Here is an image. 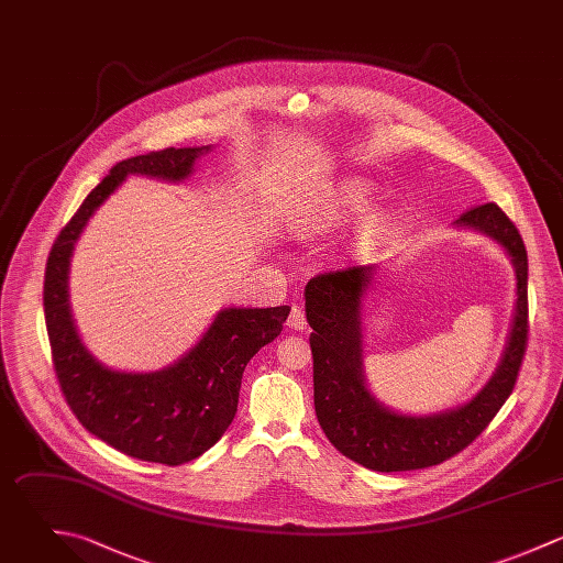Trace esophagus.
<instances>
[{
    "label": "esophagus",
    "instance_id": "esophagus-1",
    "mask_svg": "<svg viewBox=\"0 0 563 563\" xmlns=\"http://www.w3.org/2000/svg\"><path fill=\"white\" fill-rule=\"evenodd\" d=\"M287 324H289V329H296V331L307 329V316H305V309H302V307H298V305H294V307H291V311H289Z\"/></svg>",
    "mask_w": 563,
    "mask_h": 563
}]
</instances>
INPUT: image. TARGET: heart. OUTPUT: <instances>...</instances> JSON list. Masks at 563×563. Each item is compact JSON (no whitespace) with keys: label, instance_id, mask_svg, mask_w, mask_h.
I'll use <instances>...</instances> for the list:
<instances>
[{"label":"heart","instance_id":"obj_1","mask_svg":"<svg viewBox=\"0 0 563 563\" xmlns=\"http://www.w3.org/2000/svg\"><path fill=\"white\" fill-rule=\"evenodd\" d=\"M368 203V188L357 184V181H349L340 188L338 197L333 199L331 212L333 214H353L364 210V206ZM366 234H377L379 232V219H368L364 225Z\"/></svg>","mask_w":563,"mask_h":563}]
</instances>
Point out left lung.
Listing matches in <instances>:
<instances>
[{"mask_svg": "<svg viewBox=\"0 0 563 563\" xmlns=\"http://www.w3.org/2000/svg\"><path fill=\"white\" fill-rule=\"evenodd\" d=\"M459 225L496 239L511 256L518 302L505 357L492 382L456 410L432 417L397 415L368 393L362 375L360 298L373 267H344L313 276L305 287L307 322L313 329V401L333 448L373 472H412L441 465L470 448L511 397L529 342V258L516 223L494 201L461 214Z\"/></svg>", "mask_w": 563, "mask_h": 563, "instance_id": "left-lung-1", "label": "left lung"}]
</instances>
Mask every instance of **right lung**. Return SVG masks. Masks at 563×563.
Returning a JSON list of instances; mask_svg holds the SVG:
<instances>
[{
  "label": "right lung",
  "mask_w": 563,
  "mask_h": 563,
  "mask_svg": "<svg viewBox=\"0 0 563 563\" xmlns=\"http://www.w3.org/2000/svg\"><path fill=\"white\" fill-rule=\"evenodd\" d=\"M201 148H162L118 162L58 232L43 280L52 366L80 426L113 450L148 463L181 465L208 452L230 428L247 362L280 335L289 307L223 309L177 364L146 375L100 366L80 344L67 302V267L96 208L131 173L179 181Z\"/></svg>",
  "instance_id": "obj_1"
}]
</instances>
